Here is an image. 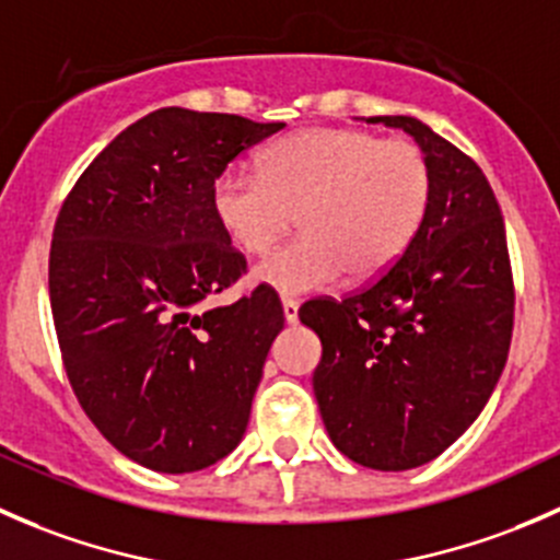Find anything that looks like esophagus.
Instances as JSON below:
<instances>
[{
    "mask_svg": "<svg viewBox=\"0 0 560 560\" xmlns=\"http://www.w3.org/2000/svg\"><path fill=\"white\" fill-rule=\"evenodd\" d=\"M281 308H284L287 322H298V308H301V303H298L295 298H281Z\"/></svg>",
    "mask_w": 560,
    "mask_h": 560,
    "instance_id": "obj_1",
    "label": "esophagus"
}]
</instances>
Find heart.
<instances>
[{"instance_id": "obj_1", "label": "heart", "mask_w": 560, "mask_h": 560, "mask_svg": "<svg viewBox=\"0 0 560 560\" xmlns=\"http://www.w3.org/2000/svg\"><path fill=\"white\" fill-rule=\"evenodd\" d=\"M431 189V165L411 140L314 127L270 143L257 175H219L213 213L252 257L268 254L295 217L301 238L259 262L254 281L306 295L336 284L343 270L371 279L389 268L420 233Z\"/></svg>"}]
</instances>
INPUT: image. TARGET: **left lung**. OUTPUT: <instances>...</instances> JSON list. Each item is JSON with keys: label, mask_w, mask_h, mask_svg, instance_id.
<instances>
[{"label": "left lung", "mask_w": 560, "mask_h": 560, "mask_svg": "<svg viewBox=\"0 0 560 560\" xmlns=\"http://www.w3.org/2000/svg\"><path fill=\"white\" fill-rule=\"evenodd\" d=\"M417 140L431 206L409 248L343 301L303 303L322 341L314 395L330 442L376 471L433 460L488 404L512 341L504 217L471 156L411 116H371Z\"/></svg>", "instance_id": "left-lung-1"}]
</instances>
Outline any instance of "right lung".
<instances>
[{"label": "right lung", "mask_w": 560, "mask_h": 560, "mask_svg": "<svg viewBox=\"0 0 560 560\" xmlns=\"http://www.w3.org/2000/svg\"><path fill=\"white\" fill-rule=\"evenodd\" d=\"M284 127L160 107L100 151L56 219L48 292L67 380L107 442L151 471H200L246 433L284 308L259 284L200 312L246 273L213 184Z\"/></svg>", "instance_id": "add662e5"}]
</instances>
